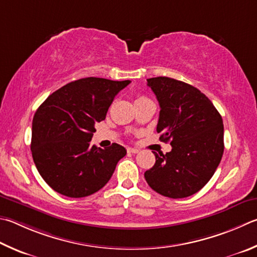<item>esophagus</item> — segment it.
Wrapping results in <instances>:
<instances>
[{
  "instance_id": "1",
  "label": "esophagus",
  "mask_w": 257,
  "mask_h": 257,
  "mask_svg": "<svg viewBox=\"0 0 257 257\" xmlns=\"http://www.w3.org/2000/svg\"><path fill=\"white\" fill-rule=\"evenodd\" d=\"M127 151H128V153H132V154H137V153H139V149L133 148V147H128Z\"/></svg>"
}]
</instances>
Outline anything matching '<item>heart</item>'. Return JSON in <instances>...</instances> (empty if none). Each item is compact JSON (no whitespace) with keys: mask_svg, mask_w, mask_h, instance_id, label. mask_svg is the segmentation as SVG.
Returning a JSON list of instances; mask_svg holds the SVG:
<instances>
[{"mask_svg":"<svg viewBox=\"0 0 257 257\" xmlns=\"http://www.w3.org/2000/svg\"><path fill=\"white\" fill-rule=\"evenodd\" d=\"M141 99H145V97H143V96H141V97H138L137 100H141Z\"/></svg>","mask_w":257,"mask_h":257,"instance_id":"heart-1","label":"heart"}]
</instances>
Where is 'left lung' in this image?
Masks as SVG:
<instances>
[{
    "label": "left lung",
    "mask_w": 257,
    "mask_h": 257,
    "mask_svg": "<svg viewBox=\"0 0 257 257\" xmlns=\"http://www.w3.org/2000/svg\"><path fill=\"white\" fill-rule=\"evenodd\" d=\"M160 103L157 133L170 142V153L155 154L145 172L148 185L164 197H190L206 185L223 154V123L212 102L190 84L160 76L148 78Z\"/></svg>",
    "instance_id": "1"
}]
</instances>
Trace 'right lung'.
Instances as JSON below:
<instances>
[{
    "mask_svg": "<svg viewBox=\"0 0 257 257\" xmlns=\"http://www.w3.org/2000/svg\"><path fill=\"white\" fill-rule=\"evenodd\" d=\"M130 81L86 77L50 94L32 120L31 153L51 189L69 198L95 193L108 183L127 151L112 144L90 146L95 124L105 119L114 96Z\"/></svg>",
    "mask_w": 257,
    "mask_h": 257,
    "instance_id": "right-lung-1",
    "label": "right lung"
}]
</instances>
